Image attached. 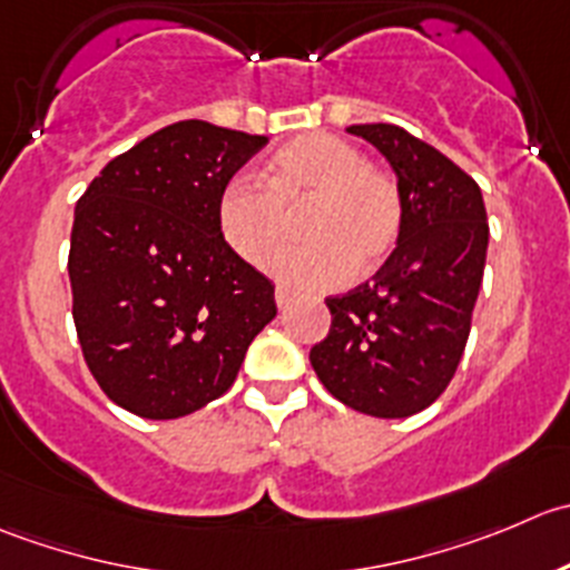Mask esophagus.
Returning a JSON list of instances; mask_svg holds the SVG:
<instances>
[{
  "label": "esophagus",
  "instance_id": "obj_1",
  "mask_svg": "<svg viewBox=\"0 0 570 570\" xmlns=\"http://www.w3.org/2000/svg\"><path fill=\"white\" fill-rule=\"evenodd\" d=\"M274 298H277V307H287V304L293 302V293L287 291V287L279 285L277 291H274Z\"/></svg>",
  "mask_w": 570,
  "mask_h": 570
}]
</instances>
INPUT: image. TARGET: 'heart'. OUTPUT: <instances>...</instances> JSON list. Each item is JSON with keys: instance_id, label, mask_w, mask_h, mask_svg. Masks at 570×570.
Returning a JSON list of instances; mask_svg holds the SVG:
<instances>
[{"instance_id": "heart-1", "label": "heart", "mask_w": 570, "mask_h": 570, "mask_svg": "<svg viewBox=\"0 0 570 570\" xmlns=\"http://www.w3.org/2000/svg\"><path fill=\"white\" fill-rule=\"evenodd\" d=\"M302 210L298 235L272 261L274 277L302 291H326L371 272L396 246L404 222L399 179L348 140L309 132L268 157L263 185L229 179L216 202L224 244L249 266H263Z\"/></svg>"}]
</instances>
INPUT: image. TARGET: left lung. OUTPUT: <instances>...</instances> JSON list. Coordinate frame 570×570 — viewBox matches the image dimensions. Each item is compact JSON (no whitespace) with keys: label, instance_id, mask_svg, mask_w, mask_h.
<instances>
[{"label":"left lung","instance_id":"1","mask_svg":"<svg viewBox=\"0 0 570 570\" xmlns=\"http://www.w3.org/2000/svg\"><path fill=\"white\" fill-rule=\"evenodd\" d=\"M399 177L404 222L385 266L326 296L330 332L309 348L326 391L357 413L407 419L458 371L488 252L479 185L458 163L396 124H354Z\"/></svg>","mask_w":570,"mask_h":570}]
</instances>
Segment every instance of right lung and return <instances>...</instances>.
Returning <instances> with one entry per match:
<instances>
[{
    "label": "right lung",
    "mask_w": 570,
    "mask_h": 570,
    "mask_svg": "<svg viewBox=\"0 0 570 570\" xmlns=\"http://www.w3.org/2000/svg\"><path fill=\"white\" fill-rule=\"evenodd\" d=\"M266 135L177 121L112 157L75 210L71 315L110 402L168 421L224 396L277 315L272 279L240 261L216 202Z\"/></svg>",
    "instance_id": "obj_1"
}]
</instances>
